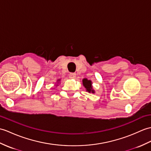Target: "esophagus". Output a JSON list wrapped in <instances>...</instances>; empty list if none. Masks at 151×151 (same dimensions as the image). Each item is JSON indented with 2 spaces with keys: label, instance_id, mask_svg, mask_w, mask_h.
<instances>
[{
  "label": "esophagus",
  "instance_id": "1",
  "mask_svg": "<svg viewBox=\"0 0 151 151\" xmlns=\"http://www.w3.org/2000/svg\"><path fill=\"white\" fill-rule=\"evenodd\" d=\"M69 77L70 78H75L76 77V73H71L69 75Z\"/></svg>",
  "mask_w": 151,
  "mask_h": 151
}]
</instances>
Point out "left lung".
Instances as JSON below:
<instances>
[{"label":"left lung","instance_id":"1","mask_svg":"<svg viewBox=\"0 0 151 151\" xmlns=\"http://www.w3.org/2000/svg\"><path fill=\"white\" fill-rule=\"evenodd\" d=\"M82 83L87 92L94 93V91L93 90L92 86V82L91 80H87V78H83L82 80Z\"/></svg>","mask_w":151,"mask_h":151}]
</instances>
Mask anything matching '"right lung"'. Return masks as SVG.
<instances>
[{
  "label": "right lung",
  "instance_id": "1",
  "mask_svg": "<svg viewBox=\"0 0 151 151\" xmlns=\"http://www.w3.org/2000/svg\"><path fill=\"white\" fill-rule=\"evenodd\" d=\"M60 79H58V80H57V81H58H58H60Z\"/></svg>",
  "mask_w": 151,
  "mask_h": 151
}]
</instances>
